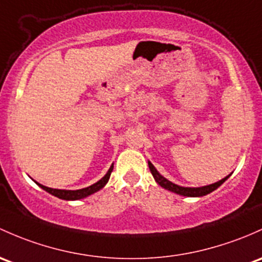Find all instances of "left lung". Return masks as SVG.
<instances>
[{"mask_svg": "<svg viewBox=\"0 0 262 262\" xmlns=\"http://www.w3.org/2000/svg\"><path fill=\"white\" fill-rule=\"evenodd\" d=\"M148 166H149V169H150V173L153 174L154 180H156L157 183L159 184L161 187H163V188L168 189V191L170 192H174V193L177 194H181V196H187V197H201V196H206V194L211 193L212 191H214V189L219 188L220 186H221L224 182L227 180V177H225L224 180L216 182V183L213 184H210V186H205V187H198V188H189V187H181V186H177V184L172 183V182H169L166 178L163 177V176H161L158 173V170L154 168V166L150 162H148Z\"/></svg>", "mask_w": 262, "mask_h": 262, "instance_id": "1", "label": "left lung"}]
</instances>
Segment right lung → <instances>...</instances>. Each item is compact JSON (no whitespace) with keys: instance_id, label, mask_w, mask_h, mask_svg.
Here are the masks:
<instances>
[{"instance_id":"1","label":"right lung","mask_w":262,"mask_h":262,"mask_svg":"<svg viewBox=\"0 0 262 262\" xmlns=\"http://www.w3.org/2000/svg\"><path fill=\"white\" fill-rule=\"evenodd\" d=\"M112 172H113V166L109 168L108 173H106V174L104 176V177L101 178L100 181H98L96 183L93 184V186L86 187V188H82V189H76V191H66V189H54V188H49V187L42 186V184H40V183H37V184L41 187V188L45 189L46 192L51 193L52 196H55L57 198H61V200H66V201H75V200H80V198L90 196V194L95 193V192H98L99 189L103 188V187L106 184V182L109 181V177H110V174H112Z\"/></svg>"}]
</instances>
